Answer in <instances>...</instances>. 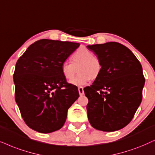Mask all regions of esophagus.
Returning <instances> with one entry per match:
<instances>
[{"label":"esophagus","mask_w":155,"mask_h":155,"mask_svg":"<svg viewBox=\"0 0 155 155\" xmlns=\"http://www.w3.org/2000/svg\"><path fill=\"white\" fill-rule=\"evenodd\" d=\"M78 90H79V93L80 96H83L84 94V88L82 87H79L78 88Z\"/></svg>","instance_id":"34e87169"}]
</instances>
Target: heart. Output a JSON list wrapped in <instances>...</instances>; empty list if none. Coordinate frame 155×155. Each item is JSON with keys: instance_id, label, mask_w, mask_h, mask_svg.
Wrapping results in <instances>:
<instances>
[{"instance_id": "obj_1", "label": "heart", "mask_w": 155, "mask_h": 155, "mask_svg": "<svg viewBox=\"0 0 155 155\" xmlns=\"http://www.w3.org/2000/svg\"><path fill=\"white\" fill-rule=\"evenodd\" d=\"M72 63L64 61L61 66L62 75L67 80H71L76 73L78 74L70 81L74 86L87 84L91 79H97L101 74L102 66L100 60L93 53L86 48H80L71 56Z\"/></svg>"}]
</instances>
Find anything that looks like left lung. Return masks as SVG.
<instances>
[{"label": "left lung", "instance_id": "1", "mask_svg": "<svg viewBox=\"0 0 155 155\" xmlns=\"http://www.w3.org/2000/svg\"><path fill=\"white\" fill-rule=\"evenodd\" d=\"M87 47L102 66L99 77L84 89L89 99V123L103 132L121 130L130 122L142 101L145 82L142 65L128 48L119 43Z\"/></svg>", "mask_w": 155, "mask_h": 155}]
</instances>
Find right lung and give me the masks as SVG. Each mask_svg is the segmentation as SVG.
I'll list each match as a JSON object with an SVG mask.
<instances>
[{
	"label": "right lung",
	"instance_id": "1",
	"mask_svg": "<svg viewBox=\"0 0 155 155\" xmlns=\"http://www.w3.org/2000/svg\"><path fill=\"white\" fill-rule=\"evenodd\" d=\"M79 44L41 39L27 48L15 64V98L31 129L51 133L64 126L68 109L79 97L68 84L61 66Z\"/></svg>",
	"mask_w": 155,
	"mask_h": 155
}]
</instances>
